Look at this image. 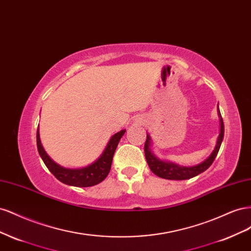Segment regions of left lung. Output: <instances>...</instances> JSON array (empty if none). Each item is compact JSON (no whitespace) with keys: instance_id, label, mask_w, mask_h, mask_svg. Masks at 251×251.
<instances>
[{"instance_id":"obj_1","label":"left lung","mask_w":251,"mask_h":251,"mask_svg":"<svg viewBox=\"0 0 251 251\" xmlns=\"http://www.w3.org/2000/svg\"><path fill=\"white\" fill-rule=\"evenodd\" d=\"M218 115L220 118V133H219V137L216 143L215 150L211 151V154L205 159L204 161L194 166H182L177 163H174L172 161L161 160V159H159L151 149V136L147 134V141H146V144H144V154H146L147 162L150 166L151 171L153 172L156 176L163 179H168V180L191 179L193 177L198 176L199 174L203 173L204 171H206L211 165V163L214 162L215 158L217 157L218 151L220 150V147H221V143L224 137V124H223L221 113H220V110H219V104H218Z\"/></svg>"}]
</instances>
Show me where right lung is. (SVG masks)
<instances>
[{
    "mask_svg": "<svg viewBox=\"0 0 251 251\" xmlns=\"http://www.w3.org/2000/svg\"><path fill=\"white\" fill-rule=\"evenodd\" d=\"M125 133L126 130H121L120 132L114 134L110 138L107 146H105L101 155L94 162L87 166H83V168L68 169L53 161L42 146L39 127H37L36 131L37 151H39V154L43 159L44 163L46 164L48 170L54 175L57 180L67 185L89 187L100 183L101 181L107 178L111 170L114 153H115L118 143Z\"/></svg>",
    "mask_w": 251,
    "mask_h": 251,
    "instance_id": "1",
    "label": "right lung"
}]
</instances>
